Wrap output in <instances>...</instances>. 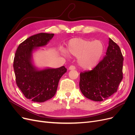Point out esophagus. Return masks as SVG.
Masks as SVG:
<instances>
[{"label":"esophagus","mask_w":135,"mask_h":135,"mask_svg":"<svg viewBox=\"0 0 135 135\" xmlns=\"http://www.w3.org/2000/svg\"><path fill=\"white\" fill-rule=\"evenodd\" d=\"M69 70H75V67L74 66H73V65H71V66H70V67H69Z\"/></svg>","instance_id":"34e87169"}]
</instances>
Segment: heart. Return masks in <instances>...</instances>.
Listing matches in <instances>:
<instances>
[{
  "mask_svg": "<svg viewBox=\"0 0 135 135\" xmlns=\"http://www.w3.org/2000/svg\"><path fill=\"white\" fill-rule=\"evenodd\" d=\"M105 50L104 45L100 40H92L75 38L69 40L67 50L60 49L62 55L66 56L68 52L77 57V63L79 67L85 70L95 68L103 57Z\"/></svg>",
  "mask_w": 135,
  "mask_h": 135,
  "instance_id": "heart-1",
  "label": "heart"
}]
</instances>
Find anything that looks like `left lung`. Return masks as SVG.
I'll return each instance as SVG.
<instances>
[{
	"instance_id": "left-lung-1",
	"label": "left lung",
	"mask_w": 135,
	"mask_h": 135,
	"mask_svg": "<svg viewBox=\"0 0 135 135\" xmlns=\"http://www.w3.org/2000/svg\"><path fill=\"white\" fill-rule=\"evenodd\" d=\"M106 55L92 70L81 72L79 87L83 95L95 101L108 99L123 79V61L119 47L109 38Z\"/></svg>"
}]
</instances>
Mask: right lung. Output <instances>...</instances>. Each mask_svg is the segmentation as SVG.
<instances>
[{"instance_id":"add662e5","label":"right lung","mask_w":135,"mask_h":135,"mask_svg":"<svg viewBox=\"0 0 135 135\" xmlns=\"http://www.w3.org/2000/svg\"><path fill=\"white\" fill-rule=\"evenodd\" d=\"M54 34L39 33L32 35L20 44L16 52L13 68L17 87L27 99L43 103L54 97L59 80L67 69H39L34 64L32 55L40 47L46 46Z\"/></svg>"}]
</instances>
